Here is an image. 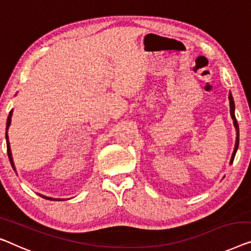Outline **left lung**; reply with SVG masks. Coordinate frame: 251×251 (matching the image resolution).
Masks as SVG:
<instances>
[{
	"instance_id": "obj_1",
	"label": "left lung",
	"mask_w": 251,
	"mask_h": 251,
	"mask_svg": "<svg viewBox=\"0 0 251 251\" xmlns=\"http://www.w3.org/2000/svg\"><path fill=\"white\" fill-rule=\"evenodd\" d=\"M228 100H230V114H231V118L233 119V126H234V128H235V131H237V137H235L234 150H233V152H232L231 161H230V165H231L232 163H233L234 156H235V154H237V151H238V147H239V126H238L237 119H235V114H234L235 106H234V100H233V97H232L231 92L228 93Z\"/></svg>"
}]
</instances>
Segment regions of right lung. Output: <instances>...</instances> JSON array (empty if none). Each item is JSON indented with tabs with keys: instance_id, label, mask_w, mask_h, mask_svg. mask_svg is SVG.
<instances>
[{
	"instance_id": "right-lung-1",
	"label": "right lung",
	"mask_w": 251,
	"mask_h": 251,
	"mask_svg": "<svg viewBox=\"0 0 251 251\" xmlns=\"http://www.w3.org/2000/svg\"><path fill=\"white\" fill-rule=\"evenodd\" d=\"M12 113H13V110L10 111L9 113V117L8 120H6V132H5V138H6V148H8V156H9V159H10V163L11 165H12L13 170L16 171V166H14V163H13V158H12V152H11V147H10V143H9V137H8V130H9V126L11 125V117H12ZM41 197L43 198H46V199H50V201H64L62 198H52V197H47V196L44 195H41L38 194Z\"/></svg>"
}]
</instances>
